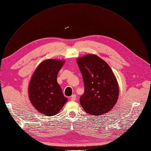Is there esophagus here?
I'll return each instance as SVG.
<instances>
[{"instance_id": "1", "label": "esophagus", "mask_w": 151, "mask_h": 151, "mask_svg": "<svg viewBox=\"0 0 151 151\" xmlns=\"http://www.w3.org/2000/svg\"><path fill=\"white\" fill-rule=\"evenodd\" d=\"M76 94H72V96L70 98V100L72 101H75L76 100Z\"/></svg>"}]
</instances>
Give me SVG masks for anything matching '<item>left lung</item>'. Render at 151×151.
I'll return each mask as SVG.
<instances>
[{
  "label": "left lung",
  "mask_w": 151,
  "mask_h": 151,
  "mask_svg": "<svg viewBox=\"0 0 151 151\" xmlns=\"http://www.w3.org/2000/svg\"><path fill=\"white\" fill-rule=\"evenodd\" d=\"M77 64L84 84V93L79 101L85 111L99 116L110 111L119 93L110 67L102 58L92 54L78 58Z\"/></svg>",
  "instance_id": "left-lung-1"
}]
</instances>
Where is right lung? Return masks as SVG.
Returning a JSON list of instances; mask_svg holds the SVG:
<instances>
[{"instance_id":"right-lung-1","label":"right lung","mask_w":151,"mask_h":151,"mask_svg":"<svg viewBox=\"0 0 151 151\" xmlns=\"http://www.w3.org/2000/svg\"><path fill=\"white\" fill-rule=\"evenodd\" d=\"M64 61L47 60L41 63L34 72L29 85L31 104L40 113L47 116L58 113L67 98L57 83V75Z\"/></svg>"}]
</instances>
